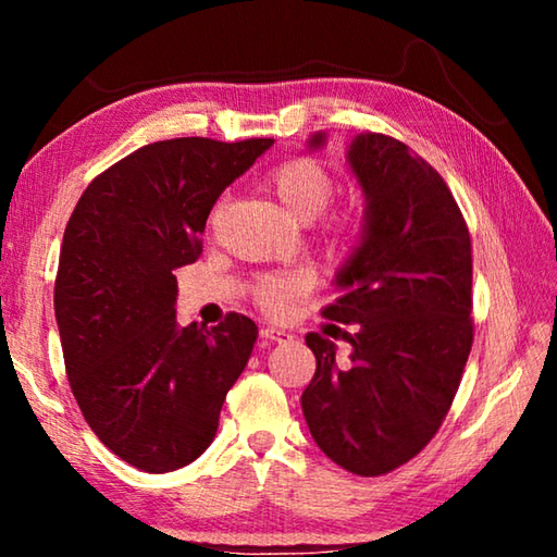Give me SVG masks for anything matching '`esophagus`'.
Returning <instances> with one entry per match:
<instances>
[{"label":"esophagus","instance_id":"1","mask_svg":"<svg viewBox=\"0 0 557 557\" xmlns=\"http://www.w3.org/2000/svg\"><path fill=\"white\" fill-rule=\"evenodd\" d=\"M260 336L265 338V342H292V334L287 332V329H280V326H262L260 329Z\"/></svg>","mask_w":557,"mask_h":557}]
</instances>
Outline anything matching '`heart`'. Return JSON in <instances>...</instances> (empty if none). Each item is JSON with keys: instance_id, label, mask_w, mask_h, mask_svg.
I'll list each match as a JSON object with an SVG mask.
<instances>
[{"instance_id": "heart-1", "label": "heart", "mask_w": 557, "mask_h": 557, "mask_svg": "<svg viewBox=\"0 0 557 557\" xmlns=\"http://www.w3.org/2000/svg\"><path fill=\"white\" fill-rule=\"evenodd\" d=\"M262 191H265L277 209L287 215L292 223H312L326 211V206L332 203L336 182L314 159L295 157L282 162L280 166L272 169L262 182ZM326 238L332 243H346L354 240L358 231H361V221L356 213L334 215L332 221L324 225ZM307 287V280L297 275V272H282V275L265 277L258 285V299L260 305L270 309L282 307V301L299 295Z\"/></svg>"}]
</instances>
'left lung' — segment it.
Wrapping results in <instances>:
<instances>
[{"mask_svg":"<svg viewBox=\"0 0 557 557\" xmlns=\"http://www.w3.org/2000/svg\"><path fill=\"white\" fill-rule=\"evenodd\" d=\"M326 132L307 139L324 149ZM346 166L363 194L354 250L334 275L332 322L346 334L336 363L329 332L307 334L317 373L301 412L317 447L358 476L388 474L435 437L471 351V240L435 169L398 139L361 132ZM334 329L336 324H326Z\"/></svg>","mask_w":557,"mask_h":557,"instance_id":"obj_1","label":"left lung"}]
</instances>
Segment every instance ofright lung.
<instances>
[{
    "instance_id": "right-lung-1",
    "label": "right lung",
    "mask_w": 557,
    "mask_h": 557,
    "mask_svg": "<svg viewBox=\"0 0 557 557\" xmlns=\"http://www.w3.org/2000/svg\"><path fill=\"white\" fill-rule=\"evenodd\" d=\"M275 139H164L120 159L83 191L63 233L53 307L83 418L127 465H191L219 430L258 326L228 314L176 322L174 270L201 252L219 196Z\"/></svg>"
}]
</instances>
